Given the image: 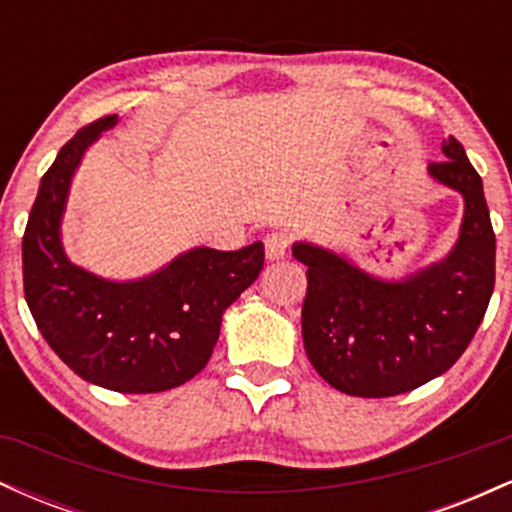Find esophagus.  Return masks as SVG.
I'll use <instances>...</instances> for the list:
<instances>
[{
	"mask_svg": "<svg viewBox=\"0 0 512 512\" xmlns=\"http://www.w3.org/2000/svg\"><path fill=\"white\" fill-rule=\"evenodd\" d=\"M291 245V236L284 231H274L264 238V252H267V260H281V257L289 252Z\"/></svg>",
	"mask_w": 512,
	"mask_h": 512,
	"instance_id": "34e87169",
	"label": "esophagus"
}]
</instances>
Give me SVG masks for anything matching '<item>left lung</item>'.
<instances>
[{
  "label": "left lung",
  "instance_id": "left-lung-1",
  "mask_svg": "<svg viewBox=\"0 0 512 512\" xmlns=\"http://www.w3.org/2000/svg\"><path fill=\"white\" fill-rule=\"evenodd\" d=\"M443 154L428 173L460 192L464 216L455 248L440 262L387 281L337 252L293 243V257L308 267L305 354L344 395L392 397L438 378L464 354L489 308L496 236L484 185L455 137L445 139Z\"/></svg>",
  "mask_w": 512,
  "mask_h": 512
}]
</instances>
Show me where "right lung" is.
Here are the masks:
<instances>
[{
	"label": "right lung",
	"instance_id": "right-lung-1",
	"mask_svg": "<svg viewBox=\"0 0 512 512\" xmlns=\"http://www.w3.org/2000/svg\"><path fill=\"white\" fill-rule=\"evenodd\" d=\"M105 115L74 134L40 180L23 233V293L50 349L86 383L146 395L187 383L207 366L226 308L262 272L264 245L195 248L158 272L110 281L69 262L62 214L84 151L115 127Z\"/></svg>",
	"mask_w": 512,
	"mask_h": 512
}]
</instances>
